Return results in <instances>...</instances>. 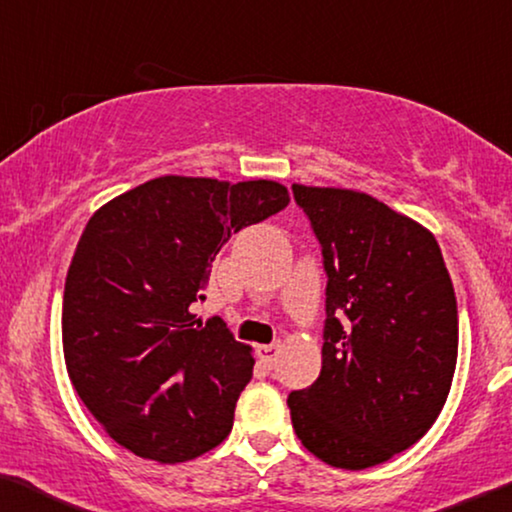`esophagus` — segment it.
Returning <instances> with one entry per match:
<instances>
[{
	"label": "esophagus",
	"mask_w": 512,
	"mask_h": 512,
	"mask_svg": "<svg viewBox=\"0 0 512 512\" xmlns=\"http://www.w3.org/2000/svg\"><path fill=\"white\" fill-rule=\"evenodd\" d=\"M280 349H282L280 342H273V345H259L257 347L259 361H262L266 368H273V365H276V361H278V356H280Z\"/></svg>",
	"instance_id": "1"
}]
</instances>
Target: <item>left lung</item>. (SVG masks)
<instances>
[{
    "mask_svg": "<svg viewBox=\"0 0 512 512\" xmlns=\"http://www.w3.org/2000/svg\"><path fill=\"white\" fill-rule=\"evenodd\" d=\"M326 271L322 372L287 398L296 437L338 469L407 451L444 409L457 301L432 232L375 197L294 183Z\"/></svg>",
    "mask_w": 512,
    "mask_h": 512,
    "instance_id": "obj_1",
    "label": "left lung"
}]
</instances>
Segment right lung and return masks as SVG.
<instances>
[{"label":"right lung","mask_w":512,"mask_h":512,"mask_svg":"<svg viewBox=\"0 0 512 512\" xmlns=\"http://www.w3.org/2000/svg\"><path fill=\"white\" fill-rule=\"evenodd\" d=\"M289 204L276 181L158 177L103 204L68 266L66 370L128 451L163 464L216 448L253 377L250 347L220 317L195 322L227 239Z\"/></svg>","instance_id":"obj_1"}]
</instances>
